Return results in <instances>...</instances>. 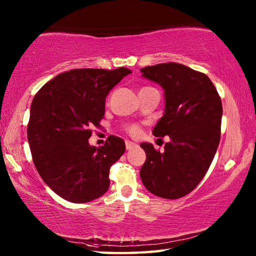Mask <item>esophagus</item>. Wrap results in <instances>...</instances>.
I'll return each mask as SVG.
<instances>
[{"mask_svg":"<svg viewBox=\"0 0 256 256\" xmlns=\"http://www.w3.org/2000/svg\"><path fill=\"white\" fill-rule=\"evenodd\" d=\"M138 144H135L133 142H130V140H125V148H126V150H132L134 148H136Z\"/></svg>","mask_w":256,"mask_h":256,"instance_id":"esophagus-1","label":"esophagus"}]
</instances>
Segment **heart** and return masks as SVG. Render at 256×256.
<instances>
[{"mask_svg":"<svg viewBox=\"0 0 256 256\" xmlns=\"http://www.w3.org/2000/svg\"><path fill=\"white\" fill-rule=\"evenodd\" d=\"M126 132L128 134H131L132 136H138V135L140 134V125L138 124H131V125H128L126 126Z\"/></svg>","mask_w":256,"mask_h":256,"instance_id":"1","label":"heart"}]
</instances>
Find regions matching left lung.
Wrapping results in <instances>:
<instances>
[{
  "label": "left lung",
  "mask_w": 256,
  "mask_h": 256,
  "mask_svg": "<svg viewBox=\"0 0 256 256\" xmlns=\"http://www.w3.org/2000/svg\"><path fill=\"white\" fill-rule=\"evenodd\" d=\"M144 78L165 91V112L153 134L168 135L164 153L142 143L146 160L140 175L146 189L165 199H178L198 186L220 142L222 103L206 74L177 62L140 69Z\"/></svg>",
  "instance_id": "left-lung-1"
}]
</instances>
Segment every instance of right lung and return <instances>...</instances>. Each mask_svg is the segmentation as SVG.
Here are the masks:
<instances>
[{
  "instance_id": "add662e5",
  "label": "right lung",
  "mask_w": 256,
  "mask_h": 256,
  "mask_svg": "<svg viewBox=\"0 0 256 256\" xmlns=\"http://www.w3.org/2000/svg\"><path fill=\"white\" fill-rule=\"evenodd\" d=\"M132 72L82 68L56 76L35 94L27 125L32 162L42 180L76 204L101 197L110 186V167L125 152L121 138L110 135L90 146L91 128H99L106 96Z\"/></svg>"
}]
</instances>
